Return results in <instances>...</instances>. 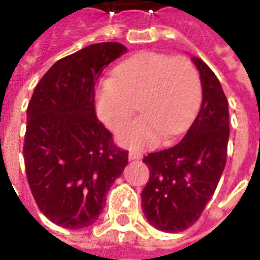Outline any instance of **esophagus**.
Returning <instances> with one entry per match:
<instances>
[{
	"label": "esophagus",
	"mask_w": 260,
	"mask_h": 260,
	"mask_svg": "<svg viewBox=\"0 0 260 260\" xmlns=\"http://www.w3.org/2000/svg\"><path fill=\"white\" fill-rule=\"evenodd\" d=\"M129 160H141L142 158V153L135 152V150H131L129 154H128Z\"/></svg>",
	"instance_id": "esophagus-1"
}]
</instances>
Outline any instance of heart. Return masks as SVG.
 Masks as SVG:
<instances>
[{
    "instance_id": "obj_1",
    "label": "heart",
    "mask_w": 260,
    "mask_h": 260,
    "mask_svg": "<svg viewBox=\"0 0 260 260\" xmlns=\"http://www.w3.org/2000/svg\"><path fill=\"white\" fill-rule=\"evenodd\" d=\"M201 93V79L189 59L146 51L124 61L114 78L99 85L96 108L103 122L118 131L141 107L143 115L119 132L118 142L128 147L154 146L163 135L171 139L184 131L198 111Z\"/></svg>"
}]
</instances>
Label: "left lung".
<instances>
[{
	"label": "left lung",
	"mask_w": 260,
	"mask_h": 260,
	"mask_svg": "<svg viewBox=\"0 0 260 260\" xmlns=\"http://www.w3.org/2000/svg\"><path fill=\"white\" fill-rule=\"evenodd\" d=\"M202 82V106L175 146L143 158L150 171L142 209L149 223L166 233L189 229L201 217L223 174L229 145V102L217 76L192 57Z\"/></svg>",
	"instance_id": "left-lung-1"
}]
</instances>
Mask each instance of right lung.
<instances>
[{
    "instance_id": "obj_1",
    "label": "right lung",
    "mask_w": 260,
    "mask_h": 260,
    "mask_svg": "<svg viewBox=\"0 0 260 260\" xmlns=\"http://www.w3.org/2000/svg\"><path fill=\"white\" fill-rule=\"evenodd\" d=\"M126 53L119 43L91 44L48 69L27 106L23 158L33 198L47 218L69 230L89 227L128 164L97 119L94 85Z\"/></svg>"
}]
</instances>
